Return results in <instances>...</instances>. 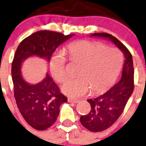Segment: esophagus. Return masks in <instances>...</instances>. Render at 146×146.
Here are the masks:
<instances>
[{
  "label": "esophagus",
  "mask_w": 146,
  "mask_h": 146,
  "mask_svg": "<svg viewBox=\"0 0 146 146\" xmlns=\"http://www.w3.org/2000/svg\"><path fill=\"white\" fill-rule=\"evenodd\" d=\"M68 102L69 103H73V104H77V103L79 102V100H77V99H71V98H69Z\"/></svg>",
  "instance_id": "34e87169"
}]
</instances>
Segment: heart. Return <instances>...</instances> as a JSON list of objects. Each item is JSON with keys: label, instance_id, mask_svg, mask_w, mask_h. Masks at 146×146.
<instances>
[{"label": "heart", "instance_id": "b5f03b06", "mask_svg": "<svg viewBox=\"0 0 146 146\" xmlns=\"http://www.w3.org/2000/svg\"><path fill=\"white\" fill-rule=\"evenodd\" d=\"M66 52L72 59L82 63L76 78H69L62 86L66 95L78 98L90 90L94 94L102 93L110 88L117 79L123 64V56L115 47H106L101 42L80 40L68 45ZM65 54L56 53L50 61V71L59 82L67 77Z\"/></svg>", "mask_w": 146, "mask_h": 146}]
</instances>
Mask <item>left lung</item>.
Listing matches in <instances>:
<instances>
[{
	"mask_svg": "<svg viewBox=\"0 0 146 146\" xmlns=\"http://www.w3.org/2000/svg\"><path fill=\"white\" fill-rule=\"evenodd\" d=\"M91 37L108 39L115 44L125 55V63L120 80L97 97L88 99L91 110L80 118L81 124L94 132L104 131L117 121L123 112L134 91V66L131 53L119 40L106 33H95Z\"/></svg>",
	"mask_w": 146,
	"mask_h": 146,
	"instance_id": "8db88e82",
	"label": "left lung"
}]
</instances>
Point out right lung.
I'll return each mask as SVG.
<instances>
[{
  "label": "right lung",
  "mask_w": 146,
  "mask_h": 146,
  "mask_svg": "<svg viewBox=\"0 0 146 146\" xmlns=\"http://www.w3.org/2000/svg\"><path fill=\"white\" fill-rule=\"evenodd\" d=\"M74 35L40 31L23 40L17 49L12 64L14 95L22 117L35 129L45 130L51 127L59 115L60 106L68 99L47 73L38 83L27 82L21 73V64L31 56L49 62L54 50Z\"/></svg>",
  "instance_id": "add662e5"
}]
</instances>
